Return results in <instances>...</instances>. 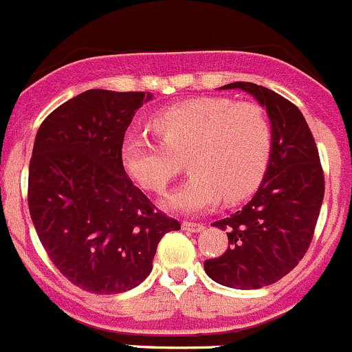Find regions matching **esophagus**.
Returning a JSON list of instances; mask_svg holds the SVG:
<instances>
[{
    "instance_id": "esophagus-1",
    "label": "esophagus",
    "mask_w": 352,
    "mask_h": 352,
    "mask_svg": "<svg viewBox=\"0 0 352 352\" xmlns=\"http://www.w3.org/2000/svg\"><path fill=\"white\" fill-rule=\"evenodd\" d=\"M181 228H183L184 231H188V232H200V231H204L205 226L200 224V222H188V221H184L183 224H181Z\"/></svg>"
}]
</instances>
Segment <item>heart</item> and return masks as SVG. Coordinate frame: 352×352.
Here are the masks:
<instances>
[{"label": "heart", "instance_id": "obj_1", "mask_svg": "<svg viewBox=\"0 0 352 352\" xmlns=\"http://www.w3.org/2000/svg\"><path fill=\"white\" fill-rule=\"evenodd\" d=\"M161 140L128 133L121 144L126 173L152 193H162L183 169L191 176L166 198L171 210L197 214L219 200L236 204L258 188L269 164L272 126L255 102L224 97L184 100L152 120Z\"/></svg>", "mask_w": 352, "mask_h": 352}]
</instances>
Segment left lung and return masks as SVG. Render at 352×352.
Returning <instances> with one entry per match:
<instances>
[{
	"mask_svg": "<svg viewBox=\"0 0 352 352\" xmlns=\"http://www.w3.org/2000/svg\"><path fill=\"white\" fill-rule=\"evenodd\" d=\"M267 109L272 126L269 168L252 200L212 226L228 231L229 246L205 260L207 276L234 289H258L301 262L315 232L325 193L318 148L301 111L267 87L234 82Z\"/></svg>",
	"mask_w": 352,
	"mask_h": 352,
	"instance_id": "obj_1",
	"label": "left lung"
}]
</instances>
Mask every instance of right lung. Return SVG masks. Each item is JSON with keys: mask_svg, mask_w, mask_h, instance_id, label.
I'll list each match as a JSON object with an SVG mask.
<instances>
[{"mask_svg": "<svg viewBox=\"0 0 352 352\" xmlns=\"http://www.w3.org/2000/svg\"><path fill=\"white\" fill-rule=\"evenodd\" d=\"M151 92L92 89L39 126L29 166V210L54 267L94 294L144 283L162 236L181 228L133 184L121 144Z\"/></svg>", "mask_w": 352, "mask_h": 352, "instance_id": "add662e5", "label": "right lung"}]
</instances>
